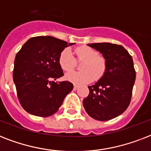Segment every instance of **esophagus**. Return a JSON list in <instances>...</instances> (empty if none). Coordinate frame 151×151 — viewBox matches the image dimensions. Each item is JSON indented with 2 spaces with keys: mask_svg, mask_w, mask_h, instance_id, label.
I'll use <instances>...</instances> for the list:
<instances>
[{
  "mask_svg": "<svg viewBox=\"0 0 151 151\" xmlns=\"http://www.w3.org/2000/svg\"><path fill=\"white\" fill-rule=\"evenodd\" d=\"M78 87H79L78 85H74V86H73V90H74V91H75V90H77V89H78Z\"/></svg>",
  "mask_w": 151,
  "mask_h": 151,
  "instance_id": "34e87169",
  "label": "esophagus"
}]
</instances>
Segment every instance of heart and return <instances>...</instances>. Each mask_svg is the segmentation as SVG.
Segmentation results:
<instances>
[{
  "label": "heart",
  "mask_w": 151,
  "mask_h": 151,
  "mask_svg": "<svg viewBox=\"0 0 151 151\" xmlns=\"http://www.w3.org/2000/svg\"><path fill=\"white\" fill-rule=\"evenodd\" d=\"M77 58L84 61L81 66L82 71H71L65 75V78L75 85L90 82L95 78H99L106 70V59L98 54L96 50L88 46H81L75 49ZM59 66L64 71L72 70L76 65V59L70 49L65 48L60 53ZM94 76H93V75Z\"/></svg>",
  "instance_id": "1"
}]
</instances>
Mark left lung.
Here are the masks:
<instances>
[{"label":"left lung","mask_w":151,"mask_h":151,"mask_svg":"<svg viewBox=\"0 0 151 151\" xmlns=\"http://www.w3.org/2000/svg\"><path fill=\"white\" fill-rule=\"evenodd\" d=\"M103 55L106 70L83 100L85 111L98 121H108L124 112L131 101L136 80L132 58L122 45L111 43L88 44Z\"/></svg>","instance_id":"8db88e82"}]
</instances>
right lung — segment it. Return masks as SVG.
<instances>
[{
    "label": "right lung",
    "instance_id": "obj_1",
    "mask_svg": "<svg viewBox=\"0 0 151 151\" xmlns=\"http://www.w3.org/2000/svg\"><path fill=\"white\" fill-rule=\"evenodd\" d=\"M51 36L29 38L16 54L13 81L18 99L27 112L48 117L61 106L73 90L69 81H54L63 76L59 58L65 48L73 45Z\"/></svg>",
    "mask_w": 151,
    "mask_h": 151
}]
</instances>
